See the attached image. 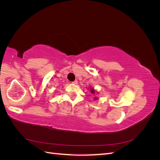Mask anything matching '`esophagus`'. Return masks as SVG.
Returning a JSON list of instances; mask_svg holds the SVG:
<instances>
[{
    "mask_svg": "<svg viewBox=\"0 0 160 160\" xmlns=\"http://www.w3.org/2000/svg\"><path fill=\"white\" fill-rule=\"evenodd\" d=\"M77 83H78V82H77V80H75V81H72V83H73V84H77Z\"/></svg>",
    "mask_w": 160,
    "mask_h": 160,
    "instance_id": "esophagus-1",
    "label": "esophagus"
}]
</instances>
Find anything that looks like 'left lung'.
<instances>
[{
	"instance_id": "8db88e82",
	"label": "left lung",
	"mask_w": 160,
	"mask_h": 160,
	"mask_svg": "<svg viewBox=\"0 0 160 160\" xmlns=\"http://www.w3.org/2000/svg\"><path fill=\"white\" fill-rule=\"evenodd\" d=\"M91 93H95V91H94V89H91Z\"/></svg>"
}]
</instances>
